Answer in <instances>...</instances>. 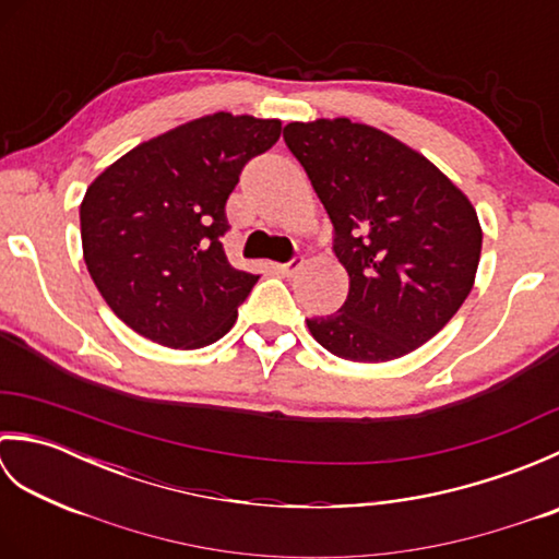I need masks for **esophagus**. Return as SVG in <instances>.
Returning a JSON list of instances; mask_svg holds the SVG:
<instances>
[{
    "label": "esophagus",
    "mask_w": 559,
    "mask_h": 559,
    "mask_svg": "<svg viewBox=\"0 0 559 559\" xmlns=\"http://www.w3.org/2000/svg\"><path fill=\"white\" fill-rule=\"evenodd\" d=\"M302 264H305L302 257H293L290 261H286V264H281L278 269H281V273H286V276H293V273L298 271Z\"/></svg>",
    "instance_id": "obj_1"
}]
</instances>
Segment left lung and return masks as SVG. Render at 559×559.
I'll use <instances>...</instances> for the list:
<instances>
[{
	"instance_id": "1",
	"label": "left lung",
	"mask_w": 559,
	"mask_h": 559,
	"mask_svg": "<svg viewBox=\"0 0 559 559\" xmlns=\"http://www.w3.org/2000/svg\"><path fill=\"white\" fill-rule=\"evenodd\" d=\"M283 139L329 213L350 278L338 312L307 319L310 334L353 362L420 348L476 281L483 230L468 197L423 153L348 117L290 122Z\"/></svg>"
}]
</instances>
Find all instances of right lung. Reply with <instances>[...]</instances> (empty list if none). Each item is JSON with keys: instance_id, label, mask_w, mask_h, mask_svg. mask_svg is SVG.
I'll return each instance as SVG.
<instances>
[{"instance_id": "add662e5", "label": "right lung", "mask_w": 559, "mask_h": 559, "mask_svg": "<svg viewBox=\"0 0 559 559\" xmlns=\"http://www.w3.org/2000/svg\"><path fill=\"white\" fill-rule=\"evenodd\" d=\"M281 120L216 112L170 129L105 168L81 201L83 261L110 310L168 348L233 329L259 276L230 266L221 237L240 173Z\"/></svg>"}]
</instances>
